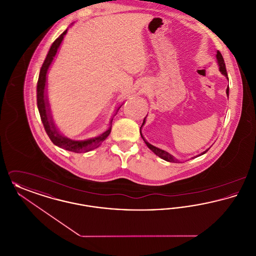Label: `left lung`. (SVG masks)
Returning <instances> with one entry per match:
<instances>
[{"instance_id":"left-lung-1","label":"left lung","mask_w":256,"mask_h":256,"mask_svg":"<svg viewBox=\"0 0 256 256\" xmlns=\"http://www.w3.org/2000/svg\"><path fill=\"white\" fill-rule=\"evenodd\" d=\"M216 58H217V63H218V66H219V71L222 73V74H224L228 80V73H226V64H224V58H222V54L220 52L219 50H217V54H216ZM228 94H230V87L228 86V88H226V95H228ZM146 118L145 117V119H144V121H143V124H142V126H141V128L145 124V122H146ZM141 130V128H140ZM140 134H141V137L143 138V140H144V142L146 143V146L152 152H154L158 156H159L160 158L164 159L165 161H168V162H174V163H180V161L178 160V158H176L174 156H172L170 154H169L168 152H166V150H161V148H159L158 146H154V145H152V144H150L148 141H146V139L144 138V136H143V134L142 132H140ZM210 148H208L207 150H206L204 152H202V154H200L198 156H196L194 158H198V156H202V154H204L206 152L207 150H209Z\"/></svg>"}]
</instances>
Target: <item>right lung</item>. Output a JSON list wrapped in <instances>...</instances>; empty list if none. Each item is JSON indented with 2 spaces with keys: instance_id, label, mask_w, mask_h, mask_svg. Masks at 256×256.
<instances>
[{
  "instance_id": "right-lung-1",
  "label": "right lung",
  "mask_w": 256,
  "mask_h": 256,
  "mask_svg": "<svg viewBox=\"0 0 256 256\" xmlns=\"http://www.w3.org/2000/svg\"><path fill=\"white\" fill-rule=\"evenodd\" d=\"M67 30H68V28L52 44L49 52L47 54V56L40 69L38 82H37V108H38V111H39V114L41 117V121L43 122L44 128L48 134L50 141L54 145L60 146L61 148L74 152H87L94 148H97L98 146H100V144L108 138V136L110 135V132H111L113 117L117 114L118 110H120L122 104L116 110L115 114L111 118L108 128L96 137H92V138L86 139V140H74V139L68 138L60 134V132L58 130V128H56V124L54 122L52 110L50 106L48 91H47V74L49 72L50 67L54 60V58L60 47L63 38L67 34Z\"/></svg>"
}]
</instances>
